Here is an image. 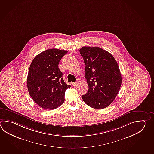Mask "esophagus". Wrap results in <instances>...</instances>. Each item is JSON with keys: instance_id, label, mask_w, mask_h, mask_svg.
<instances>
[{"instance_id": "34e87169", "label": "esophagus", "mask_w": 154, "mask_h": 154, "mask_svg": "<svg viewBox=\"0 0 154 154\" xmlns=\"http://www.w3.org/2000/svg\"><path fill=\"white\" fill-rule=\"evenodd\" d=\"M78 83V82H72V85H73V86H75V85H77Z\"/></svg>"}]
</instances>
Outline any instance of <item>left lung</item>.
<instances>
[{"instance_id":"1","label":"left lung","mask_w":154,"mask_h":154,"mask_svg":"<svg viewBox=\"0 0 154 154\" xmlns=\"http://www.w3.org/2000/svg\"><path fill=\"white\" fill-rule=\"evenodd\" d=\"M79 52L85 65L88 91L82 95L85 104L103 109L113 101L119 91L122 77L112 55L99 47H83Z\"/></svg>"}]
</instances>
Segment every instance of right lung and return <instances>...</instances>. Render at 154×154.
I'll return each instance as SVG.
<instances>
[{"label":"right lung","mask_w":154,"mask_h":154,"mask_svg":"<svg viewBox=\"0 0 154 154\" xmlns=\"http://www.w3.org/2000/svg\"><path fill=\"white\" fill-rule=\"evenodd\" d=\"M67 50L51 49L39 54L32 61L27 85L28 93L39 106L53 110L65 101V93L71 87L63 79L59 63Z\"/></svg>","instance_id":"add662e5"}]
</instances>
